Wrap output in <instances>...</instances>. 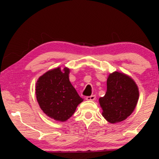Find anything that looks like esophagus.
<instances>
[{
    "instance_id": "34e87169",
    "label": "esophagus",
    "mask_w": 159,
    "mask_h": 159,
    "mask_svg": "<svg viewBox=\"0 0 159 159\" xmlns=\"http://www.w3.org/2000/svg\"><path fill=\"white\" fill-rule=\"evenodd\" d=\"M93 96H89V97H87V100H94V98H93Z\"/></svg>"
}]
</instances>
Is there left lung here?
Listing matches in <instances>:
<instances>
[{"mask_svg": "<svg viewBox=\"0 0 159 159\" xmlns=\"http://www.w3.org/2000/svg\"><path fill=\"white\" fill-rule=\"evenodd\" d=\"M69 68L51 69L36 83V97L40 108L47 116L57 121L69 119L83 98L69 81Z\"/></svg>", "mask_w": 159, "mask_h": 159, "instance_id": "1", "label": "left lung"}]
</instances>
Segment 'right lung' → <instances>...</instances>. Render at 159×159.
I'll return each instance as SVG.
<instances>
[{
	"label": "right lung",
	"mask_w": 159,
	"mask_h": 159,
	"mask_svg": "<svg viewBox=\"0 0 159 159\" xmlns=\"http://www.w3.org/2000/svg\"><path fill=\"white\" fill-rule=\"evenodd\" d=\"M139 98L138 85L132 78L120 72H114L107 79V92L99 98L102 116L111 123L127 119L135 108Z\"/></svg>",
	"instance_id": "obj_1"
}]
</instances>
